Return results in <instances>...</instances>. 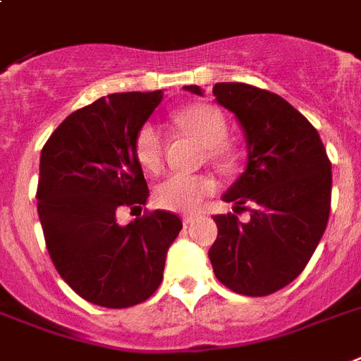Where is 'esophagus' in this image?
I'll return each instance as SVG.
<instances>
[{"instance_id":"obj_1","label":"esophagus","mask_w":361,"mask_h":361,"mask_svg":"<svg viewBox=\"0 0 361 361\" xmlns=\"http://www.w3.org/2000/svg\"><path fill=\"white\" fill-rule=\"evenodd\" d=\"M183 222H185V224H190V222H192V216L185 215V216H183Z\"/></svg>"}]
</instances>
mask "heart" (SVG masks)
<instances>
[{"mask_svg":"<svg viewBox=\"0 0 361 361\" xmlns=\"http://www.w3.org/2000/svg\"><path fill=\"white\" fill-rule=\"evenodd\" d=\"M174 124L185 133L192 135L202 146L207 148L209 159L219 169H230L233 154L224 142L228 124L224 114L216 107L206 104L189 105L174 114ZM137 157L140 165L150 174H159L163 169V139L155 126H145L137 135ZM215 189V183L204 176L172 174L157 185L155 196L163 207L169 209H195Z\"/></svg>","mask_w":361,"mask_h":361,"instance_id":"heart-1","label":"heart"}]
</instances>
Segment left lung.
Returning <instances> with one entry per match:
<instances>
[{
	"label": "left lung",
	"instance_id": "left-lung-1",
	"mask_svg": "<svg viewBox=\"0 0 361 361\" xmlns=\"http://www.w3.org/2000/svg\"><path fill=\"white\" fill-rule=\"evenodd\" d=\"M185 90L204 96L196 85ZM213 96L233 113L247 140L245 172L222 200L252 209L248 222L231 213L213 216L219 233L211 265L231 291L265 297L293 282L317 248L330 215L332 165L317 130L278 94L216 83Z\"/></svg>",
	"mask_w": 361,
	"mask_h": 361
}]
</instances>
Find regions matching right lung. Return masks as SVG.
<instances>
[{"mask_svg": "<svg viewBox=\"0 0 361 361\" xmlns=\"http://www.w3.org/2000/svg\"><path fill=\"white\" fill-rule=\"evenodd\" d=\"M163 90L116 92L75 111L40 154L38 219L51 262L79 297L104 307L145 302L159 287L180 216L154 211L130 224L120 206H145L150 190L137 135Z\"/></svg>", "mask_w": 361, "mask_h": 361, "instance_id": "obj_1", "label": "right lung"}]
</instances>
